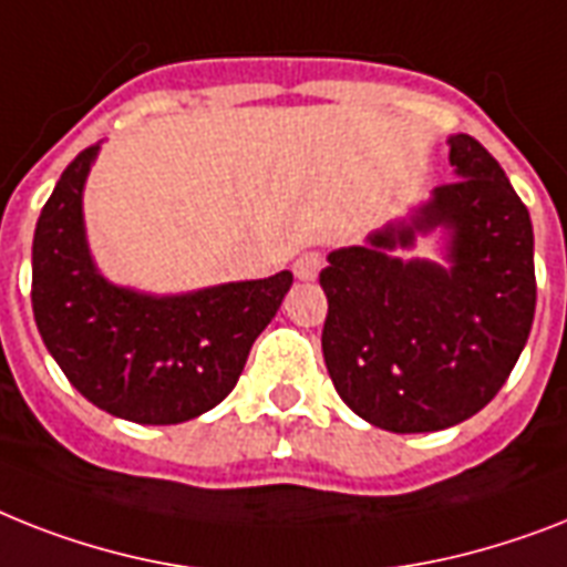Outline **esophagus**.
I'll return each instance as SVG.
<instances>
[{
  "mask_svg": "<svg viewBox=\"0 0 567 567\" xmlns=\"http://www.w3.org/2000/svg\"><path fill=\"white\" fill-rule=\"evenodd\" d=\"M320 268H323V256H320L317 250L299 252V259L293 261V274H297L302 282H311V279H317Z\"/></svg>",
  "mask_w": 567,
  "mask_h": 567,
  "instance_id": "34e87169",
  "label": "esophagus"
}]
</instances>
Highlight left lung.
Listing matches in <instances>:
<instances>
[{
  "instance_id": "8db88e82",
  "label": "left lung",
  "mask_w": 567,
  "mask_h": 567,
  "mask_svg": "<svg viewBox=\"0 0 567 567\" xmlns=\"http://www.w3.org/2000/svg\"><path fill=\"white\" fill-rule=\"evenodd\" d=\"M457 179L370 247L329 256L323 358L340 399L393 434L475 416L509 379L536 315L530 212L468 133L449 140ZM452 233L449 269L389 256L416 231Z\"/></svg>"
}]
</instances>
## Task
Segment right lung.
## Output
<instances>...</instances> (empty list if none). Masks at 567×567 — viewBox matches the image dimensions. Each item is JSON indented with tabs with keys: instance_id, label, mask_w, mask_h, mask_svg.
<instances>
[{
	"instance_id": "right-lung-1",
	"label": "right lung",
	"mask_w": 567,
	"mask_h": 567,
	"mask_svg": "<svg viewBox=\"0 0 567 567\" xmlns=\"http://www.w3.org/2000/svg\"><path fill=\"white\" fill-rule=\"evenodd\" d=\"M99 145L60 174L34 229L31 306L45 349L72 388L110 416L177 425L236 388L252 340L282 306L288 270L183 297L110 285L86 250L84 179Z\"/></svg>"
}]
</instances>
